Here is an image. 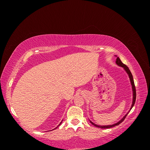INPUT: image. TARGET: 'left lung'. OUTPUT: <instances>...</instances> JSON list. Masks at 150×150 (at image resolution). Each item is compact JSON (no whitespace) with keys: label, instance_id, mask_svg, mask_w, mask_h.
I'll use <instances>...</instances> for the list:
<instances>
[{"label":"left lung","instance_id":"left-lung-1","mask_svg":"<svg viewBox=\"0 0 150 150\" xmlns=\"http://www.w3.org/2000/svg\"><path fill=\"white\" fill-rule=\"evenodd\" d=\"M116 64L120 66H121L122 67L125 69V70L126 71L127 73H128V76H129V78L130 79V81H131V85H132V89H133V103H132V105H131V108H130V110L132 109V108L133 107L134 104L135 103V101H136V98H137V93H136V88H135V86H134V80H133V76H132V74H131V72L130 71V70L129 69V68L128 67V66H126L125 64H123L121 62V61L120 60V59L117 57L116 58ZM129 110V111H130ZM128 114V112L127 113V114L122 117V118L119 121L116 122V124H114V125H107V126H99V125H96L93 123V122L91 121H89L91 123H92L93 125H94V126L96 127H98V128H103V129H107V128H112V127H114L115 126H117L119 125L120 123H121V122L125 120V119L126 118V117L127 116V115Z\"/></svg>","mask_w":150,"mask_h":150}]
</instances>
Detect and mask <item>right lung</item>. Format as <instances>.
Returning a JSON list of instances; mask_svg holds the SVG:
<instances>
[{"label": "right lung", "instance_id": "right-lung-1", "mask_svg": "<svg viewBox=\"0 0 150 150\" xmlns=\"http://www.w3.org/2000/svg\"><path fill=\"white\" fill-rule=\"evenodd\" d=\"M61 122H62V121H61V122H60V124H59V125H58V126H57V127H56V128H55V129H56V128H57V127H58V126H59V125H61Z\"/></svg>", "mask_w": 150, "mask_h": 150}]
</instances>
